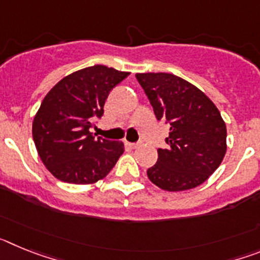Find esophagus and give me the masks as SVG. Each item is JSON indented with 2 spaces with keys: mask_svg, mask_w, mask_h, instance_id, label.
I'll return each instance as SVG.
<instances>
[{
  "mask_svg": "<svg viewBox=\"0 0 260 260\" xmlns=\"http://www.w3.org/2000/svg\"><path fill=\"white\" fill-rule=\"evenodd\" d=\"M126 146L130 147V148H137V147H139V143H126Z\"/></svg>",
  "mask_w": 260,
  "mask_h": 260,
  "instance_id": "obj_1",
  "label": "esophagus"
}]
</instances>
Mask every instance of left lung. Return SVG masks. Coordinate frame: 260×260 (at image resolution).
<instances>
[{
	"instance_id": "left-lung-1",
	"label": "left lung",
	"mask_w": 260,
	"mask_h": 260,
	"mask_svg": "<svg viewBox=\"0 0 260 260\" xmlns=\"http://www.w3.org/2000/svg\"><path fill=\"white\" fill-rule=\"evenodd\" d=\"M156 118L171 125L167 148L148 168L152 183L167 191L202 185L219 168L226 152V126L207 95L187 80L168 73L135 75Z\"/></svg>"
}]
</instances>
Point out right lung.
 I'll use <instances>...</instances> for the list:
<instances>
[{"label":"right lung","mask_w":260,"mask_h":260,"mask_svg":"<svg viewBox=\"0 0 260 260\" xmlns=\"http://www.w3.org/2000/svg\"><path fill=\"white\" fill-rule=\"evenodd\" d=\"M130 73L104 65L78 70L50 89L32 123L41 161L57 180L87 185L102 180L123 153L122 142L95 138L89 127L108 95Z\"/></svg>","instance_id":"right-lung-1"}]
</instances>
